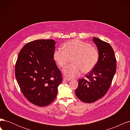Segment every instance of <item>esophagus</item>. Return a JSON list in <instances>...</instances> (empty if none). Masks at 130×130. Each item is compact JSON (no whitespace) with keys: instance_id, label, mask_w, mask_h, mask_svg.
<instances>
[{"instance_id":"1","label":"esophagus","mask_w":130,"mask_h":130,"mask_svg":"<svg viewBox=\"0 0 130 130\" xmlns=\"http://www.w3.org/2000/svg\"><path fill=\"white\" fill-rule=\"evenodd\" d=\"M63 80H64V81H70V78H67V77H64L63 78Z\"/></svg>"}]
</instances>
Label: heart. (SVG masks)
<instances>
[{
  "label": "heart",
  "mask_w": 130,
  "mask_h": 130,
  "mask_svg": "<svg viewBox=\"0 0 130 130\" xmlns=\"http://www.w3.org/2000/svg\"><path fill=\"white\" fill-rule=\"evenodd\" d=\"M63 49L57 48L53 53L54 61L60 67H63L72 58L73 63L67 66L63 69V73L68 78H74L81 73H88L94 68L99 61L98 50L89 43L78 40L66 42Z\"/></svg>",
  "instance_id": "obj_1"
}]
</instances>
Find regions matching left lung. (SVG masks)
I'll use <instances>...</instances> for the list:
<instances>
[{"label":"left lung","mask_w":130,"mask_h":130,"mask_svg":"<svg viewBox=\"0 0 130 130\" xmlns=\"http://www.w3.org/2000/svg\"><path fill=\"white\" fill-rule=\"evenodd\" d=\"M99 58L96 65L84 78L78 80L75 90L76 96L86 103H94L103 98L107 92L117 69L116 58L112 46L109 43L94 37Z\"/></svg>","instance_id":"1"}]
</instances>
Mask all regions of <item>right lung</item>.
Wrapping results in <instances>:
<instances>
[{"mask_svg":"<svg viewBox=\"0 0 130 130\" xmlns=\"http://www.w3.org/2000/svg\"><path fill=\"white\" fill-rule=\"evenodd\" d=\"M56 43L38 40L27 43L19 53L15 75L24 96L43 107L55 99L62 76L53 58Z\"/></svg>","mask_w":130,"mask_h":130,"instance_id":"1","label":"right lung"}]
</instances>
